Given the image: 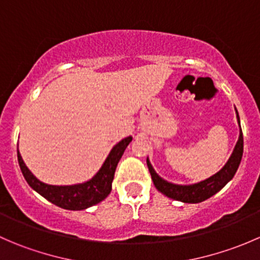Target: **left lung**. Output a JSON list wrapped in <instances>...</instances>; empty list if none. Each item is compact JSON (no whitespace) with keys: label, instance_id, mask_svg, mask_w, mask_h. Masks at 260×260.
I'll return each instance as SVG.
<instances>
[{"label":"left lung","instance_id":"1","mask_svg":"<svg viewBox=\"0 0 260 260\" xmlns=\"http://www.w3.org/2000/svg\"><path fill=\"white\" fill-rule=\"evenodd\" d=\"M238 120H239V115H238ZM243 145V132L242 128H240L239 140H238L234 152H233L232 157L229 158L228 164L225 165L217 174L211 176L210 179L201 181V182L195 183V185L181 186L175 185V183L171 182H167V181L161 179V177L154 172L153 167L149 164L148 159H147V166H148L149 174H151L152 181H153V185L156 186L157 190L161 191V192L164 193V195H166L167 198L182 201V203H201V201H205L206 199L215 195L217 191L221 190V188L233 179V176H234L235 172H237L238 167H239L240 161H242Z\"/></svg>","mask_w":260,"mask_h":260}]
</instances>
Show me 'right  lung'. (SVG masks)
Returning a JSON list of instances; mask_svg holds the SVG:
<instances>
[{"mask_svg": "<svg viewBox=\"0 0 260 260\" xmlns=\"http://www.w3.org/2000/svg\"><path fill=\"white\" fill-rule=\"evenodd\" d=\"M132 141V137H127L113 147L106 162L99 170L98 174L90 181L73 186H52L41 182L34 176L30 170L23 164L22 157L17 149V158L23 177L28 185L40 193L41 196L59 208L67 210H84L103 201L111 193L112 181L117 165L122 157L123 152Z\"/></svg>", "mask_w": 260, "mask_h": 260, "instance_id": "add662e5", "label": "right lung"}]
</instances>
